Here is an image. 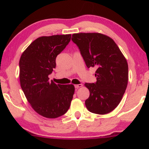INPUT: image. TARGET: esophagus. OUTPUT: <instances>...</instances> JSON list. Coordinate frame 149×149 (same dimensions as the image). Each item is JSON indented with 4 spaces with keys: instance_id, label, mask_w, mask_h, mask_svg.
Listing matches in <instances>:
<instances>
[{
    "instance_id": "1",
    "label": "esophagus",
    "mask_w": 149,
    "mask_h": 149,
    "mask_svg": "<svg viewBox=\"0 0 149 149\" xmlns=\"http://www.w3.org/2000/svg\"><path fill=\"white\" fill-rule=\"evenodd\" d=\"M82 86H83V85H82V84H78V85H74L75 88H76V89H78V88H81Z\"/></svg>"
}]
</instances>
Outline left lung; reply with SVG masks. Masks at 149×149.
<instances>
[{
    "label": "left lung",
    "instance_id": "obj_1",
    "mask_svg": "<svg viewBox=\"0 0 149 149\" xmlns=\"http://www.w3.org/2000/svg\"><path fill=\"white\" fill-rule=\"evenodd\" d=\"M71 40L78 47L87 67L97 68V81L85 84L90 91V97L85 100L87 109L101 115L111 112L127 88V60L114 40L104 34L74 33Z\"/></svg>",
    "mask_w": 149,
    "mask_h": 149
}]
</instances>
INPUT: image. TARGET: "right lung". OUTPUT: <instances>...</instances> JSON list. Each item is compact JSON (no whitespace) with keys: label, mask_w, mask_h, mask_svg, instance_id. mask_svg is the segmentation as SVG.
<instances>
[{"label":"right lung","mask_w":149,"mask_h":149,"mask_svg":"<svg viewBox=\"0 0 149 149\" xmlns=\"http://www.w3.org/2000/svg\"><path fill=\"white\" fill-rule=\"evenodd\" d=\"M71 37L66 34L38 38L20 58L21 88L34 111L43 117L61 116L71 105L74 86L57 85L48 78L56 67V57L69 44Z\"/></svg>","instance_id":"1"}]
</instances>
